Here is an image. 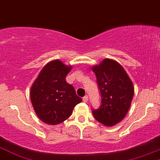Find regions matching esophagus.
I'll list each match as a JSON object with an SVG mask.
<instances>
[{
	"label": "esophagus",
	"mask_w": 160,
	"mask_h": 160,
	"mask_svg": "<svg viewBox=\"0 0 160 160\" xmlns=\"http://www.w3.org/2000/svg\"><path fill=\"white\" fill-rule=\"evenodd\" d=\"M88 100V96H84L83 97V101L84 102V103H86V102Z\"/></svg>",
	"instance_id": "obj_1"
}]
</instances>
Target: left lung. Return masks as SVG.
Instances as JSON below:
<instances>
[{"instance_id":"left-lung-1","label":"left lung","mask_w":160,"mask_h":160,"mask_svg":"<svg viewBox=\"0 0 160 160\" xmlns=\"http://www.w3.org/2000/svg\"><path fill=\"white\" fill-rule=\"evenodd\" d=\"M101 95L99 108L92 109L98 122L108 127L120 122L128 112L134 95L132 80L119 63L105 59L92 68Z\"/></svg>"}]
</instances>
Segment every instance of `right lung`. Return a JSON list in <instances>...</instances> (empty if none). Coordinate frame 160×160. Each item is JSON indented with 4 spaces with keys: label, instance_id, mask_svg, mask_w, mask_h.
I'll return each instance as SVG.
<instances>
[{
    "label": "right lung",
    "instance_id": "1",
    "mask_svg": "<svg viewBox=\"0 0 160 160\" xmlns=\"http://www.w3.org/2000/svg\"><path fill=\"white\" fill-rule=\"evenodd\" d=\"M71 68L58 60L51 61L43 68L32 86V104L44 123L56 125L64 121L82 101L73 86L66 81Z\"/></svg>",
    "mask_w": 160,
    "mask_h": 160
}]
</instances>
